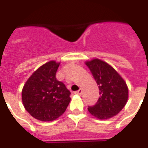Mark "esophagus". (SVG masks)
I'll return each instance as SVG.
<instances>
[{"mask_svg":"<svg viewBox=\"0 0 148 148\" xmlns=\"http://www.w3.org/2000/svg\"><path fill=\"white\" fill-rule=\"evenodd\" d=\"M82 91L80 88V89H78V90L76 91V92H74V93L77 94V95H81V94H82Z\"/></svg>","mask_w":148,"mask_h":148,"instance_id":"esophagus-1","label":"esophagus"}]
</instances>
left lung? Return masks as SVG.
<instances>
[{
  "label": "left lung",
  "instance_id": "left-lung-1",
  "mask_svg": "<svg viewBox=\"0 0 148 148\" xmlns=\"http://www.w3.org/2000/svg\"><path fill=\"white\" fill-rule=\"evenodd\" d=\"M92 76L99 85V99L88 110L99 119H108L119 114L128 99L125 82L114 69L104 61L94 59L86 62Z\"/></svg>",
  "mask_w": 148,
  "mask_h": 148
}]
</instances>
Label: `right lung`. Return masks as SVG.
Returning a JSON list of instances; mask_svg holds the SVG:
<instances>
[{
  "label": "right lung",
  "instance_id": "add662e5",
  "mask_svg": "<svg viewBox=\"0 0 148 148\" xmlns=\"http://www.w3.org/2000/svg\"><path fill=\"white\" fill-rule=\"evenodd\" d=\"M60 63L49 61L29 77L22 91L25 109L34 119L51 121L65 112L71 101V92L56 74Z\"/></svg>",
  "mask_w": 148,
  "mask_h": 148
}]
</instances>
